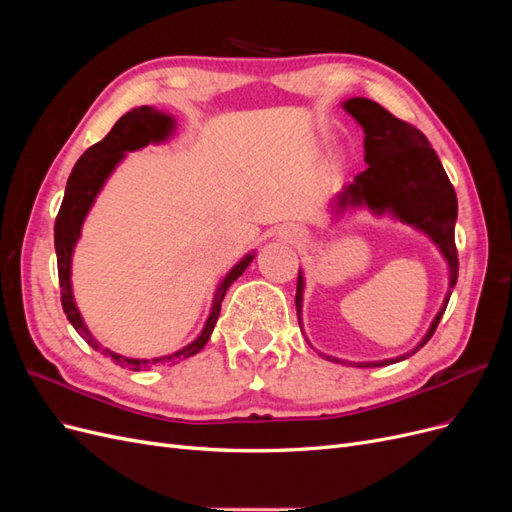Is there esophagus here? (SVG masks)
I'll list each match as a JSON object with an SVG mask.
<instances>
[{
    "mask_svg": "<svg viewBox=\"0 0 512 512\" xmlns=\"http://www.w3.org/2000/svg\"><path fill=\"white\" fill-rule=\"evenodd\" d=\"M284 235L288 237V239H299L301 237V230H292V228H288Z\"/></svg>",
    "mask_w": 512,
    "mask_h": 512,
    "instance_id": "1",
    "label": "esophagus"
}]
</instances>
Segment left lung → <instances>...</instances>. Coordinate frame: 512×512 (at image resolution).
Segmentation results:
<instances>
[{
	"label": "left lung",
	"instance_id": "left-lung-1",
	"mask_svg": "<svg viewBox=\"0 0 512 512\" xmlns=\"http://www.w3.org/2000/svg\"><path fill=\"white\" fill-rule=\"evenodd\" d=\"M344 108L346 113H350L361 123L365 132V162L369 166L337 194L335 213H344L348 207H367L376 215L391 213L399 222L425 232L438 245V250L448 265V277H451L440 312L433 318L429 331L414 350L395 356V359L374 363H348L320 352V356L333 363L382 367L408 359L416 350H421L438 329V322L457 284L459 271V258L455 247L457 194L453 183L448 181V175L444 173L440 158L436 156V151H433L421 130L397 119L374 100L350 98L344 102ZM303 286L305 280L299 271L297 297H294L299 324L303 307Z\"/></svg>",
	"mask_w": 512,
	"mask_h": 512
}]
</instances>
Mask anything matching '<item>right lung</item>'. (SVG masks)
Masks as SVG:
<instances>
[{"label":"right lung","mask_w":512,"mask_h":512,"mask_svg":"<svg viewBox=\"0 0 512 512\" xmlns=\"http://www.w3.org/2000/svg\"><path fill=\"white\" fill-rule=\"evenodd\" d=\"M173 128H175V119L162 111H156L153 106H138V108H132L130 113L123 115L115 123L113 130L108 132L100 143L91 145L79 158V162L74 164L72 173L68 177L64 200H61V207L55 220V252H57V271H59V286H61V307H64L66 318L70 320L76 333H79L91 348L100 350L113 363L128 367L132 371L149 369L151 365H158V363H175L203 350L213 333L215 322L220 318V307H222L226 290L254 260V254H247L228 271V275L220 282L218 290H215L213 307L205 322V329L200 331V335L192 344L173 354H166V356H160V359H151V361L128 359V356H121L113 350L102 348L98 344V339L85 327L79 307L74 303L72 282H70L72 252H74L76 241L81 237V226L87 218L91 205H94L98 192L102 190L104 181L113 173L115 166L123 160V156H126V151H136L141 147H147L149 143H162L170 134H173Z\"/></svg>","instance_id":"add662e5"}]
</instances>
